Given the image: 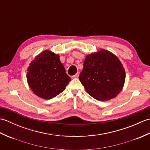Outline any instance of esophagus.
Returning a JSON list of instances; mask_svg holds the SVG:
<instances>
[{"instance_id": "34e87169", "label": "esophagus", "mask_w": 150, "mask_h": 150, "mask_svg": "<svg viewBox=\"0 0 150 150\" xmlns=\"http://www.w3.org/2000/svg\"><path fill=\"white\" fill-rule=\"evenodd\" d=\"M79 76V73H77L75 75L73 76V78H78Z\"/></svg>"}]
</instances>
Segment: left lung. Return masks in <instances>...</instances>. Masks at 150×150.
Returning a JSON list of instances; mask_svg holds the SVG:
<instances>
[{
  "mask_svg": "<svg viewBox=\"0 0 150 150\" xmlns=\"http://www.w3.org/2000/svg\"><path fill=\"white\" fill-rule=\"evenodd\" d=\"M79 79L88 94L105 101L116 97L122 90L126 73L116 55L102 49L86 55Z\"/></svg>",
  "mask_w": 150,
  "mask_h": 150,
  "instance_id": "obj_1",
  "label": "left lung"
}]
</instances>
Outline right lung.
I'll return each mask as SVG.
<instances>
[{"instance_id": "1", "label": "right lung", "mask_w": 150, "mask_h": 150, "mask_svg": "<svg viewBox=\"0 0 150 150\" xmlns=\"http://www.w3.org/2000/svg\"><path fill=\"white\" fill-rule=\"evenodd\" d=\"M59 55L45 50L30 64L26 75L28 84L34 94L51 99L65 90L71 79L60 60Z\"/></svg>"}]
</instances>
